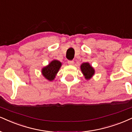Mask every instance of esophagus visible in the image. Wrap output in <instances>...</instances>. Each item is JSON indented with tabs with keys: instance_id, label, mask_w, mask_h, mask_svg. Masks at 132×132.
I'll return each mask as SVG.
<instances>
[{
	"instance_id": "obj_1",
	"label": "esophagus",
	"mask_w": 132,
	"mask_h": 132,
	"mask_svg": "<svg viewBox=\"0 0 132 132\" xmlns=\"http://www.w3.org/2000/svg\"><path fill=\"white\" fill-rule=\"evenodd\" d=\"M68 63H69V65H72L74 64V61H68Z\"/></svg>"
}]
</instances>
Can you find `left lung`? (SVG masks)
<instances>
[{"label": "left lung", "instance_id": "1", "mask_svg": "<svg viewBox=\"0 0 132 132\" xmlns=\"http://www.w3.org/2000/svg\"><path fill=\"white\" fill-rule=\"evenodd\" d=\"M81 70L86 79H90L95 73L94 68L88 62L82 63L81 65Z\"/></svg>", "mask_w": 132, "mask_h": 132}]
</instances>
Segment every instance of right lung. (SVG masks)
<instances>
[{"label": "right lung", "instance_id": "right-lung-1", "mask_svg": "<svg viewBox=\"0 0 132 132\" xmlns=\"http://www.w3.org/2000/svg\"><path fill=\"white\" fill-rule=\"evenodd\" d=\"M62 63L57 60L51 61L48 65L42 69V73L44 77L49 81H53L59 70Z\"/></svg>", "mask_w": 132, "mask_h": 132}]
</instances>
